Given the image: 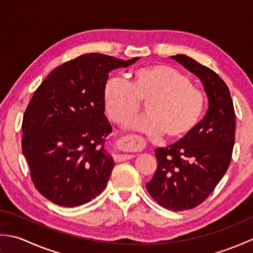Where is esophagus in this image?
I'll return each instance as SVG.
<instances>
[{
  "label": "esophagus",
  "mask_w": 253,
  "mask_h": 253,
  "mask_svg": "<svg viewBox=\"0 0 253 253\" xmlns=\"http://www.w3.org/2000/svg\"><path fill=\"white\" fill-rule=\"evenodd\" d=\"M120 146L125 149V150H132V149H137L139 146H140V137L138 136H125L122 137L120 139ZM133 158V155L130 154H117L114 157L115 162H123V161H127Z\"/></svg>",
  "instance_id": "34e87169"
}]
</instances>
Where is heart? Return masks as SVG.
Instances as JSON below:
<instances>
[{"label":"heart","instance_id":"obj_1","mask_svg":"<svg viewBox=\"0 0 253 253\" xmlns=\"http://www.w3.org/2000/svg\"><path fill=\"white\" fill-rule=\"evenodd\" d=\"M127 84L111 77L103 87V102L110 120L124 125L146 103L148 115L130 124L132 130L169 140L188 137L200 124L207 106L206 95L191 85L190 79L166 65L137 68Z\"/></svg>","mask_w":253,"mask_h":253}]
</instances>
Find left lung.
<instances>
[{
  "instance_id": "1",
  "label": "left lung",
  "mask_w": 253,
  "mask_h": 253,
  "mask_svg": "<svg viewBox=\"0 0 253 253\" xmlns=\"http://www.w3.org/2000/svg\"><path fill=\"white\" fill-rule=\"evenodd\" d=\"M170 57L201 80L209 99L207 114L192 133L155 150L158 169L147 184L161 207L182 211L201 204L226 173L235 143V110L227 84L215 72L187 55Z\"/></svg>"
}]
</instances>
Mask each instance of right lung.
<instances>
[{
  "instance_id": "add662e5",
  "label": "right lung",
  "mask_w": 253,
  "mask_h": 253,
  "mask_svg": "<svg viewBox=\"0 0 253 253\" xmlns=\"http://www.w3.org/2000/svg\"><path fill=\"white\" fill-rule=\"evenodd\" d=\"M124 61L90 53L62 64L35 91L23 118L21 149L37 190L63 207H78L103 191L114 161L104 147L112 126L103 87Z\"/></svg>"
}]
</instances>
